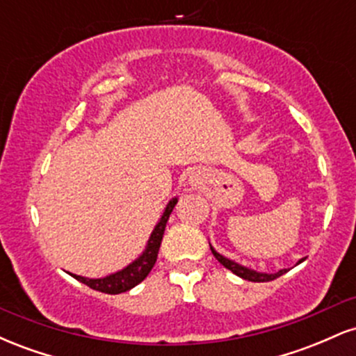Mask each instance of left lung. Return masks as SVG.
Returning <instances> with one entry per match:
<instances>
[{"label":"left lung","instance_id":"obj_1","mask_svg":"<svg viewBox=\"0 0 356 356\" xmlns=\"http://www.w3.org/2000/svg\"><path fill=\"white\" fill-rule=\"evenodd\" d=\"M209 246H211L212 254H214L216 259H218L219 263L222 264L224 268H227V269H229V271L234 273L236 276L243 277V280L252 281V283H266V281H273V280H276V277L283 276L284 273L288 271V269H280V271H277V273H261V271H256V269H251V268H248V266H243V264L236 263V261L229 259V257L222 256V254H220V252H218L214 248H212L211 243H209ZM303 261H305V257H303V259L298 261L296 264L303 263Z\"/></svg>","mask_w":356,"mask_h":356}]
</instances>
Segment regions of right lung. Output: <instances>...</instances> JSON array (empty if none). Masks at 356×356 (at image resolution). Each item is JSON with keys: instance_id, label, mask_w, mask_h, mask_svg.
<instances>
[{"instance_id": "add662e5", "label": "right lung", "mask_w": 356, "mask_h": 356, "mask_svg": "<svg viewBox=\"0 0 356 356\" xmlns=\"http://www.w3.org/2000/svg\"><path fill=\"white\" fill-rule=\"evenodd\" d=\"M179 199L172 197L169 201V204L165 206L164 212H162L161 219L159 222L155 224L152 234H150L149 241H147V246L142 254L134 259L129 266H125L120 271L112 273V275L104 276V277H85V276H79V275H72L70 276L75 277L76 281L80 283L87 284L88 288L95 289V291L100 293H107V295H118V293H125L129 289H132L134 286H137L138 283L145 280L147 275L150 273V269L154 268L155 261H157V254H159V248H161L162 238H164V231H165V224L169 220L170 212H172L174 206L177 204Z\"/></svg>"}]
</instances>
